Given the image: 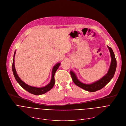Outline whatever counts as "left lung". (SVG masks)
I'll return each mask as SVG.
<instances>
[{
    "instance_id": "left-lung-1",
    "label": "left lung",
    "mask_w": 126,
    "mask_h": 126,
    "mask_svg": "<svg viewBox=\"0 0 126 126\" xmlns=\"http://www.w3.org/2000/svg\"><path fill=\"white\" fill-rule=\"evenodd\" d=\"M109 49V51L111 54V65L107 74L104 76L103 78H102L99 80L92 83V84H85L81 82L79 79H77L76 75L74 72L71 71L70 74L73 79V82L77 86L81 88V89L86 90L91 92H94L100 90L104 87L107 83L111 80V79L114 77V75L115 73L116 66H117V62L115 57L114 53L113 51V50L109 47H107Z\"/></svg>"
}]
</instances>
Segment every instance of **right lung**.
Segmentation results:
<instances>
[{
    "instance_id": "obj_1",
    "label": "right lung",
    "mask_w": 126,
    "mask_h": 126,
    "mask_svg": "<svg viewBox=\"0 0 126 126\" xmlns=\"http://www.w3.org/2000/svg\"><path fill=\"white\" fill-rule=\"evenodd\" d=\"M16 53V51L14 52V59L13 60V63H12V71L13 73L14 74V76L15 77V78L17 81L19 83V84L25 90L28 91L29 93L34 94V95H40V94H43L47 92H48L50 91L54 86V83H55V80H54V75L55 72H56L57 70L58 69L59 66L60 65V63H57L53 67L52 71V77H51V79L48 85L46 86V87H42V88H36V87H33L32 86H30L28 85H27L26 83H25L24 81H23L18 76L17 72L15 70V65H14V57Z\"/></svg>"
}]
</instances>
